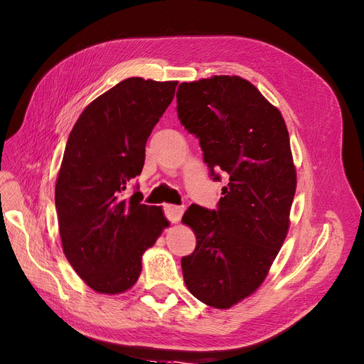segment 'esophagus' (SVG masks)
I'll use <instances>...</instances> for the list:
<instances>
[{
    "mask_svg": "<svg viewBox=\"0 0 364 364\" xmlns=\"http://www.w3.org/2000/svg\"><path fill=\"white\" fill-rule=\"evenodd\" d=\"M164 213L166 218L171 223H178L183 215V209L178 206H173V204H167V206H164Z\"/></svg>",
    "mask_w": 364,
    "mask_h": 364,
    "instance_id": "obj_1",
    "label": "esophagus"
}]
</instances>
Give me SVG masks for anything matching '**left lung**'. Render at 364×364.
<instances>
[{
	"mask_svg": "<svg viewBox=\"0 0 364 364\" xmlns=\"http://www.w3.org/2000/svg\"><path fill=\"white\" fill-rule=\"evenodd\" d=\"M176 106L213 180L229 178L217 210L192 204L183 215L197 237L181 258L184 283L201 303L229 309L263 284L287 235L296 189L289 132L282 112L237 75L181 82Z\"/></svg>",
	"mask_w": 364,
	"mask_h": 364,
	"instance_id": "obj_1",
	"label": "left lung"
}]
</instances>
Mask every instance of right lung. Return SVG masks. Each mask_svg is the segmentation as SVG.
I'll use <instances>...</instances> for the list:
<instances>
[{"label": "right lung", "instance_id": "obj_1", "mask_svg": "<svg viewBox=\"0 0 364 364\" xmlns=\"http://www.w3.org/2000/svg\"><path fill=\"white\" fill-rule=\"evenodd\" d=\"M178 81L132 77L82 110L69 135L55 184L64 255L98 294H123L141 258L169 226L163 209L126 191L143 171L146 141Z\"/></svg>", "mask_w": 364, "mask_h": 364}]
</instances>
